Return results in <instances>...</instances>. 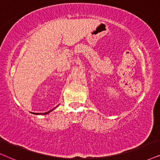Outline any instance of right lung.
Listing matches in <instances>:
<instances>
[{
    "label": "right lung",
    "instance_id": "right-lung-1",
    "mask_svg": "<svg viewBox=\"0 0 160 160\" xmlns=\"http://www.w3.org/2000/svg\"><path fill=\"white\" fill-rule=\"evenodd\" d=\"M54 109H55V108H54ZM54 109H52V110H54ZM52 110H50V111H48V112H44V113H39V112H37V113H34V112H33V114H36V115H41V114H42V115H46V114H48V113H49V112H51V111H52Z\"/></svg>",
    "mask_w": 160,
    "mask_h": 160
}]
</instances>
